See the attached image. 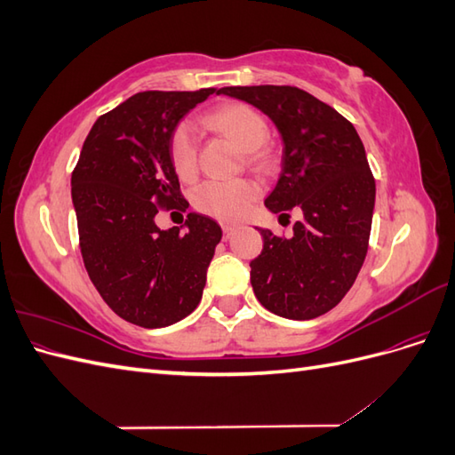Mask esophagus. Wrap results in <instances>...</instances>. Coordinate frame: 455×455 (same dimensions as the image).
<instances>
[{"label": "esophagus", "mask_w": 455, "mask_h": 455, "mask_svg": "<svg viewBox=\"0 0 455 455\" xmlns=\"http://www.w3.org/2000/svg\"><path fill=\"white\" fill-rule=\"evenodd\" d=\"M222 229H224V239H229V237L233 235V231H235V228H233V226H228V224H224V226H222Z\"/></svg>", "instance_id": "obj_1"}]
</instances>
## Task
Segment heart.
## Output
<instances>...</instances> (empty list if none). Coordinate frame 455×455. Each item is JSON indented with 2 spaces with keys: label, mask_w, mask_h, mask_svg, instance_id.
Returning a JSON list of instances; mask_svg holds the SVG:
<instances>
[{
  "label": "heart",
  "mask_w": 455,
  "mask_h": 455,
  "mask_svg": "<svg viewBox=\"0 0 455 455\" xmlns=\"http://www.w3.org/2000/svg\"><path fill=\"white\" fill-rule=\"evenodd\" d=\"M204 123L214 131L222 132L241 151H256L267 140L269 127L266 117L258 109L243 102H229L218 106L206 114ZM171 157L176 172L189 178L197 171V142L189 125H180L171 140ZM259 196L258 184L251 180L235 182H206L196 191V206L209 216L224 222H237L251 211Z\"/></svg>",
  "instance_id": "heart-1"
}]
</instances>
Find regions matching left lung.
Here are the masks:
<instances>
[{
  "label": "left lung",
  "instance_id": "8db88e82",
  "mask_svg": "<svg viewBox=\"0 0 455 455\" xmlns=\"http://www.w3.org/2000/svg\"><path fill=\"white\" fill-rule=\"evenodd\" d=\"M218 94L273 121L283 157L266 206L281 216L298 206L304 214L288 239L256 228L264 249L251 261L254 294L284 319L324 315L349 292L368 251L376 182L361 136L334 108L298 87H224Z\"/></svg>",
  "mask_w": 455,
  "mask_h": 455
}]
</instances>
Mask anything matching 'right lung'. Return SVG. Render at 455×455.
<instances>
[{
	"label": "right lung",
	"mask_w": 455,
	"mask_h": 455,
	"mask_svg": "<svg viewBox=\"0 0 455 455\" xmlns=\"http://www.w3.org/2000/svg\"><path fill=\"white\" fill-rule=\"evenodd\" d=\"M216 89L136 92L96 119L72 172L84 264L96 291L121 319L142 328L182 321L203 296L222 228L189 212L159 229V206L188 201L171 140L189 109Z\"/></svg>",
	"instance_id": "1"
}]
</instances>
